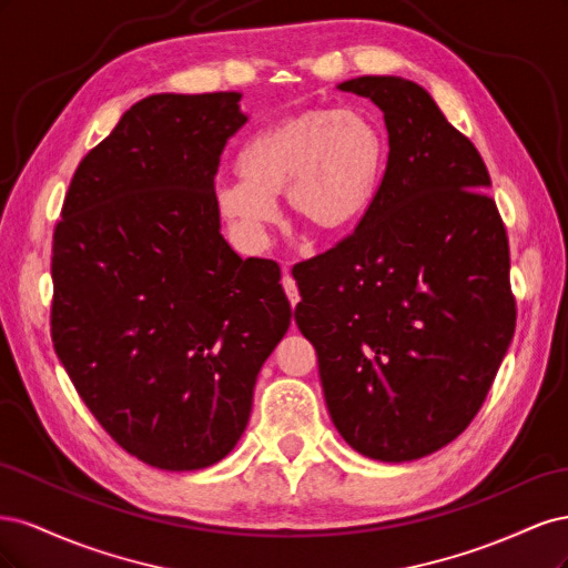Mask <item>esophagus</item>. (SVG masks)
<instances>
[{
	"label": "esophagus",
	"instance_id": "34e87169",
	"mask_svg": "<svg viewBox=\"0 0 568 568\" xmlns=\"http://www.w3.org/2000/svg\"><path fill=\"white\" fill-rule=\"evenodd\" d=\"M282 284H284V291H286V296H288V303H291V307H296V305H298V301H301V296H298V286H296V280L291 277V274H284Z\"/></svg>",
	"mask_w": 568,
	"mask_h": 568
}]
</instances>
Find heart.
<instances>
[{
	"label": "heart",
	"mask_w": 568,
	"mask_h": 568,
	"mask_svg": "<svg viewBox=\"0 0 568 568\" xmlns=\"http://www.w3.org/2000/svg\"><path fill=\"white\" fill-rule=\"evenodd\" d=\"M382 170V134L363 111L307 109L251 134L236 153L239 180L217 182L213 201L248 248L265 244L277 196L307 227L341 234L369 213Z\"/></svg>",
	"instance_id": "1"
}]
</instances>
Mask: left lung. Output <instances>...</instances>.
Segmentation results:
<instances>
[{
  "label": "left lung",
  "instance_id": "left-lung-1",
  "mask_svg": "<svg viewBox=\"0 0 568 568\" xmlns=\"http://www.w3.org/2000/svg\"><path fill=\"white\" fill-rule=\"evenodd\" d=\"M338 90L384 111L388 161L369 213L294 265V320L351 448L379 462L440 450L471 424L517 326L505 222L488 168L417 82Z\"/></svg>",
  "mask_w": 568,
  "mask_h": 568
}]
</instances>
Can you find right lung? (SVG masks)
<instances>
[{
	"label": "right lung",
	"mask_w": 568,
	"mask_h": 568,
	"mask_svg": "<svg viewBox=\"0 0 568 568\" xmlns=\"http://www.w3.org/2000/svg\"><path fill=\"white\" fill-rule=\"evenodd\" d=\"M239 92L151 94L75 170L51 242V341L94 419L165 471L225 457L286 334L282 270L220 234Z\"/></svg>",
	"instance_id": "1"
}]
</instances>
